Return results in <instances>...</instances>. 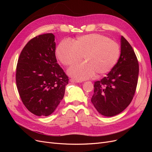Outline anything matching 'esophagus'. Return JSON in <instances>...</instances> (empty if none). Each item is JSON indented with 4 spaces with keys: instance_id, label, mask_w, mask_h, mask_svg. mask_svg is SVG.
Instances as JSON below:
<instances>
[{
    "instance_id": "obj_1",
    "label": "esophagus",
    "mask_w": 152,
    "mask_h": 152,
    "mask_svg": "<svg viewBox=\"0 0 152 152\" xmlns=\"http://www.w3.org/2000/svg\"><path fill=\"white\" fill-rule=\"evenodd\" d=\"M70 82H80V81H79V80H76V79H70Z\"/></svg>"
}]
</instances>
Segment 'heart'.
Listing matches in <instances>:
<instances>
[{"label":"heart","mask_w":152,"mask_h":152,"mask_svg":"<svg viewBox=\"0 0 152 152\" xmlns=\"http://www.w3.org/2000/svg\"><path fill=\"white\" fill-rule=\"evenodd\" d=\"M58 59L65 66H70L84 59L86 63L68 70L69 75L78 80H86L95 73L104 75L115 65L120 56L121 48L115 41L98 34L82 35L75 40H63L56 48Z\"/></svg>","instance_id":"b5f03b06"}]
</instances>
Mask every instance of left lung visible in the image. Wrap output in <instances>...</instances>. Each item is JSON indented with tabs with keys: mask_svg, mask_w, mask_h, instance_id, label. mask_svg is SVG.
Returning a JSON list of instances; mask_svg holds the SVG:
<instances>
[{
	"mask_svg": "<svg viewBox=\"0 0 152 152\" xmlns=\"http://www.w3.org/2000/svg\"><path fill=\"white\" fill-rule=\"evenodd\" d=\"M139 63L132 48L122 36L118 62L107 76L94 84L91 102L100 113L112 117L125 110L134 97L138 80Z\"/></svg>",
	"mask_w": 152,
	"mask_h": 152,
	"instance_id": "obj_1",
	"label": "left lung"
}]
</instances>
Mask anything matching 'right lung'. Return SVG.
<instances>
[{"instance_id": "obj_1", "label": "right lung", "mask_w": 152, "mask_h": 152, "mask_svg": "<svg viewBox=\"0 0 152 152\" xmlns=\"http://www.w3.org/2000/svg\"><path fill=\"white\" fill-rule=\"evenodd\" d=\"M54 37L45 34L31 39L21 50L16 66L21 99L37 116H48L56 110L68 84V77L57 63Z\"/></svg>"}]
</instances>
